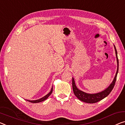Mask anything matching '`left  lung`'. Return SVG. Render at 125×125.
<instances>
[{
	"instance_id": "obj_1",
	"label": "left lung",
	"mask_w": 125,
	"mask_h": 125,
	"mask_svg": "<svg viewBox=\"0 0 125 125\" xmlns=\"http://www.w3.org/2000/svg\"><path fill=\"white\" fill-rule=\"evenodd\" d=\"M115 46V51H116V58H117V70L116 72V76L114 78V80L112 82V83L109 85V86L104 90L103 92L96 93V94H87V93H84L82 91L79 90L76 87L75 83H74V79L72 78V88H73V91L74 94L79 100H81L83 102L87 103H95L96 102H99L100 100L103 99L105 98L106 96H107L108 95L110 94L111 91L112 90L113 87L115 86V83H116V81L117 79V75L118 73V57H117V50L116 49V47Z\"/></svg>"
}]
</instances>
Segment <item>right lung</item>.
Here are the masks:
<instances>
[{"label":"right lung","instance_id":"obj_1","mask_svg":"<svg viewBox=\"0 0 125 125\" xmlns=\"http://www.w3.org/2000/svg\"><path fill=\"white\" fill-rule=\"evenodd\" d=\"M52 92H53V87H52L51 92H49V93H48L47 95H46L44 96V97L39 99H38V100H26L27 101H29L30 102H31V103H39V102H42V101H44V100H46V99L49 97V96L51 95V94L52 93Z\"/></svg>","mask_w":125,"mask_h":125}]
</instances>
